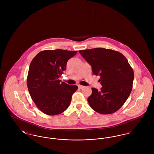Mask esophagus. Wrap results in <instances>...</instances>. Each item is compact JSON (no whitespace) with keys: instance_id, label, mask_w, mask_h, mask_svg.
I'll list each match as a JSON object with an SVG mask.
<instances>
[{"instance_id":"esophagus-1","label":"esophagus","mask_w":154,"mask_h":154,"mask_svg":"<svg viewBox=\"0 0 154 154\" xmlns=\"http://www.w3.org/2000/svg\"><path fill=\"white\" fill-rule=\"evenodd\" d=\"M78 87L80 89H82V88H84V86H82V85H79Z\"/></svg>"}]
</instances>
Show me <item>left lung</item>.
Wrapping results in <instances>:
<instances>
[{
	"label": "left lung",
	"instance_id": "obj_1",
	"mask_svg": "<svg viewBox=\"0 0 154 154\" xmlns=\"http://www.w3.org/2000/svg\"><path fill=\"white\" fill-rule=\"evenodd\" d=\"M79 52L92 66V73L100 76V91L92 88L88 98L91 107L102 114L116 112L124 104L132 91L134 72L127 59L121 52L96 48Z\"/></svg>",
	"mask_w": 154,
	"mask_h": 154
}]
</instances>
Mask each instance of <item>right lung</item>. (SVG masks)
<instances>
[{
  "instance_id": "obj_1",
  "label": "right lung",
  "mask_w": 154,
  "mask_h": 154,
  "mask_svg": "<svg viewBox=\"0 0 154 154\" xmlns=\"http://www.w3.org/2000/svg\"><path fill=\"white\" fill-rule=\"evenodd\" d=\"M77 52L47 50L38 53L30 62L27 77L28 91L37 107L44 114L58 115L69 107L78 87L61 82L58 79L66 70L68 60Z\"/></svg>"
}]
</instances>
